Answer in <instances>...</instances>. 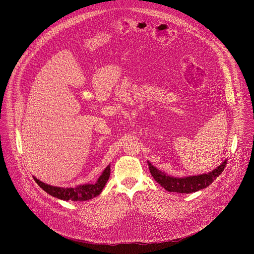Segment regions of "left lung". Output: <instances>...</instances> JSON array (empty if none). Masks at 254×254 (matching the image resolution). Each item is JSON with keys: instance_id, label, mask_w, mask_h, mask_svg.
<instances>
[{"instance_id": "left-lung-1", "label": "left lung", "mask_w": 254, "mask_h": 254, "mask_svg": "<svg viewBox=\"0 0 254 254\" xmlns=\"http://www.w3.org/2000/svg\"><path fill=\"white\" fill-rule=\"evenodd\" d=\"M148 164L153 178L164 189H166L169 192L189 194L202 190L211 185L213 181L216 180L217 177L224 171V168L226 167L227 164V160H225L221 165H219L216 169L207 174L181 178L169 176L166 173L159 171L150 162H148Z\"/></svg>"}]
</instances>
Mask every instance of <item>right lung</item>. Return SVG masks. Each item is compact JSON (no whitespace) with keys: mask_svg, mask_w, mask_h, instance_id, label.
Returning <instances> with one entry per match:
<instances>
[{"mask_svg":"<svg viewBox=\"0 0 254 254\" xmlns=\"http://www.w3.org/2000/svg\"><path fill=\"white\" fill-rule=\"evenodd\" d=\"M111 175V166L108 165L104 171L102 172L101 176L97 179L96 183L94 184H84V185H79L73 188H62V187H55L51 186L48 184H45L41 182L40 180L37 178H34L35 182L37 183L40 188H42L46 193L49 195L64 200V201H86L89 199H92L99 195L104 188L108 178H110Z\"/></svg>","mask_w":254,"mask_h":254,"instance_id":"1","label":"right lung"}]
</instances>
